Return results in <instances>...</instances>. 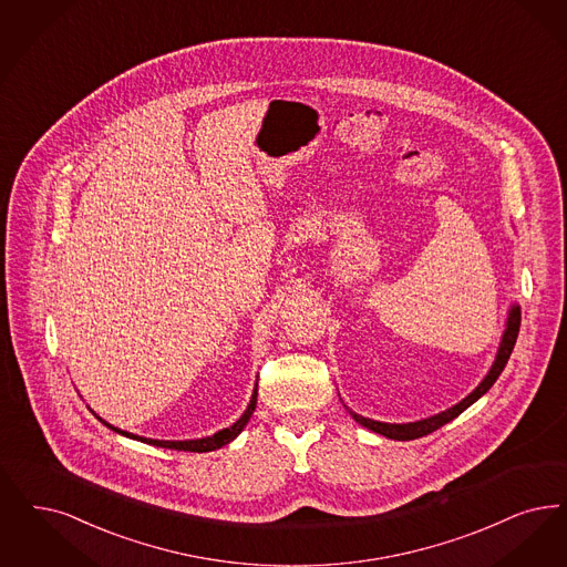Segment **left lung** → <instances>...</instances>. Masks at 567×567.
<instances>
[{
    "label": "left lung",
    "instance_id": "8db88e82",
    "mask_svg": "<svg viewBox=\"0 0 567 567\" xmlns=\"http://www.w3.org/2000/svg\"><path fill=\"white\" fill-rule=\"evenodd\" d=\"M519 327H522V310H519V306H513V308H511V315H508V322H506V331H504V336H502L496 363L492 364V369H489V373L485 375V380L476 385L475 390H473L464 401H460V403L453 405L452 409H447V411H443V413H439V415H432L429 420H420V422H411V424H384V422H373V420H369V417L357 415L354 411H350L352 417H354L361 426H364V429L378 432V434H384L388 439H396V441H413V439L426 436V434H431V432L436 431V429L445 426L447 422H452L453 417H457L464 409L471 408L476 399H481V396L494 385V382L498 380L499 373L504 371V367H506L508 359H511V352H513V348H515V341H517V336H519Z\"/></svg>",
    "mask_w": 567,
    "mask_h": 567
}]
</instances>
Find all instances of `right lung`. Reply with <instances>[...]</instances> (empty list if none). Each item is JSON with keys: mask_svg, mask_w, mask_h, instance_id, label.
Instances as JSON below:
<instances>
[{"mask_svg": "<svg viewBox=\"0 0 567 567\" xmlns=\"http://www.w3.org/2000/svg\"><path fill=\"white\" fill-rule=\"evenodd\" d=\"M255 405H257V388H255V392H252V399H250V405L247 408V411L243 413V417L234 424V426H229V429H224V431L215 432L213 436H206V439H198V441H156V439H143V436H136V434H131V432L117 431L114 426H110L107 422H103L101 417V422L105 424V426H110L112 431L120 432V434H124V436H128V439H138V441H143V443H150V445H158V447H168V450H177V452H213V450H219V447H224L227 445L229 441H234L243 429L247 426V422L250 420V415H252V411H255Z\"/></svg>", "mask_w": 567, "mask_h": 567, "instance_id": "add662e5", "label": "right lung"}]
</instances>
